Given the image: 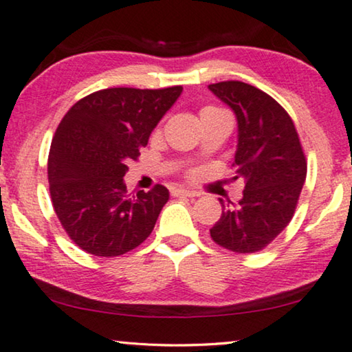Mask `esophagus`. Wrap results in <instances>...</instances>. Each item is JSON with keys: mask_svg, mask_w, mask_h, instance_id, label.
<instances>
[{"mask_svg": "<svg viewBox=\"0 0 352 352\" xmlns=\"http://www.w3.org/2000/svg\"><path fill=\"white\" fill-rule=\"evenodd\" d=\"M172 196H175V197H195V196H197V192L191 191V190H185V188H174V190H172Z\"/></svg>", "mask_w": 352, "mask_h": 352, "instance_id": "1", "label": "esophagus"}]
</instances>
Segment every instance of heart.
<instances>
[{"mask_svg":"<svg viewBox=\"0 0 352 352\" xmlns=\"http://www.w3.org/2000/svg\"><path fill=\"white\" fill-rule=\"evenodd\" d=\"M212 110H217V108H214V107H206V108H202V111H201V113H204V111H212Z\"/></svg>","mask_w":352,"mask_h":352,"instance_id":"obj_1","label":"heart"}]
</instances>
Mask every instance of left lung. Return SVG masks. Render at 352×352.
<instances>
[{"mask_svg": "<svg viewBox=\"0 0 352 352\" xmlns=\"http://www.w3.org/2000/svg\"><path fill=\"white\" fill-rule=\"evenodd\" d=\"M237 120L236 177L244 180L241 201L225 206L210 230L217 244L236 254L265 249L290 223L306 180V160L294 121L273 97L250 84H210ZM232 204V202H231Z\"/></svg>", "mask_w": 352, "mask_h": 352, "instance_id": "left-lung-1", "label": "left lung"}]
</instances>
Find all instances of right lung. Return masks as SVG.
<instances>
[{
  "instance_id": "obj_1",
  "label": "right lung",
  "mask_w": 352,
  "mask_h": 352,
  "mask_svg": "<svg viewBox=\"0 0 352 352\" xmlns=\"http://www.w3.org/2000/svg\"><path fill=\"white\" fill-rule=\"evenodd\" d=\"M183 91L103 89L81 98L58 124L47 160L54 210L70 239L96 256H118L151 234L169 190L127 195V164Z\"/></svg>"
}]
</instances>
